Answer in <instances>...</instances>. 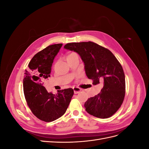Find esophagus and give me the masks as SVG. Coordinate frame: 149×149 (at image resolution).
<instances>
[{
    "label": "esophagus",
    "mask_w": 149,
    "mask_h": 149,
    "mask_svg": "<svg viewBox=\"0 0 149 149\" xmlns=\"http://www.w3.org/2000/svg\"><path fill=\"white\" fill-rule=\"evenodd\" d=\"M73 90H74V94H78V93H79L81 91V89L79 88H78V87H74V88H73Z\"/></svg>",
    "instance_id": "1"
}]
</instances>
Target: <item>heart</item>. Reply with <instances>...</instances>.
<instances>
[{"label":"heart","instance_id":"1","mask_svg":"<svg viewBox=\"0 0 149 149\" xmlns=\"http://www.w3.org/2000/svg\"><path fill=\"white\" fill-rule=\"evenodd\" d=\"M74 55H76V54L75 53H70L68 55V56H67V58L68 57H70V56H74Z\"/></svg>","mask_w":149,"mask_h":149}]
</instances>
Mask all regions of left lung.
Here are the masks:
<instances>
[{"label": "left lung", "mask_w": 149, "mask_h": 149, "mask_svg": "<svg viewBox=\"0 0 149 149\" xmlns=\"http://www.w3.org/2000/svg\"><path fill=\"white\" fill-rule=\"evenodd\" d=\"M64 48L80 56L86 74L93 79V85L104 83L100 93L84 103L86 111L102 119L115 114L123 102L125 91V74L115 56L108 49L91 42L67 43Z\"/></svg>", "instance_id": "8db88e82"}]
</instances>
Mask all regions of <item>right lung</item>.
I'll use <instances>...</instances> for the list:
<instances>
[{
	"mask_svg": "<svg viewBox=\"0 0 149 149\" xmlns=\"http://www.w3.org/2000/svg\"><path fill=\"white\" fill-rule=\"evenodd\" d=\"M62 43L52 45L32 58L25 70L23 80L24 93L27 104L39 119L52 122L63 115L68 107L74 91L72 88L58 90L56 94L48 93L44 82L50 76L55 57Z\"/></svg>",
	"mask_w": 149,
	"mask_h": 149,
	"instance_id": "add662e5",
	"label": "right lung"
}]
</instances>
